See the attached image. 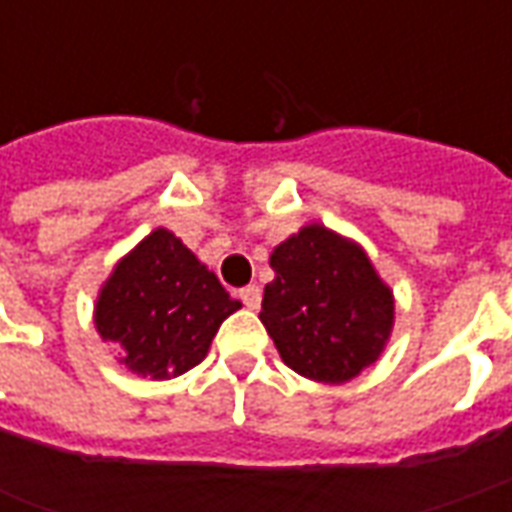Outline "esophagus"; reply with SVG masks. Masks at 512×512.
<instances>
[{"instance_id": "obj_1", "label": "esophagus", "mask_w": 512, "mask_h": 512, "mask_svg": "<svg viewBox=\"0 0 512 512\" xmlns=\"http://www.w3.org/2000/svg\"><path fill=\"white\" fill-rule=\"evenodd\" d=\"M238 296H241V301H244L249 310H257V307H260V299H263V293H260L257 285H246V288L238 290Z\"/></svg>"}]
</instances>
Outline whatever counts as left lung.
Returning <instances> with one entry per match:
<instances>
[{
    "label": "left lung",
    "instance_id": "8db88e82",
    "mask_svg": "<svg viewBox=\"0 0 512 512\" xmlns=\"http://www.w3.org/2000/svg\"><path fill=\"white\" fill-rule=\"evenodd\" d=\"M271 268L260 321L290 370L343 384L376 362L395 301L359 246L310 224L274 249Z\"/></svg>",
    "mask_w": 512,
    "mask_h": 512
}]
</instances>
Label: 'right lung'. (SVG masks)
I'll list each match as a JSON object with an SVG mask.
<instances>
[{
	"label": "right lung",
	"instance_id": "right-lung-1",
	"mask_svg": "<svg viewBox=\"0 0 512 512\" xmlns=\"http://www.w3.org/2000/svg\"><path fill=\"white\" fill-rule=\"evenodd\" d=\"M238 307L241 301L227 296L180 238L156 230L109 277L95 326L134 373L169 378L200 365L222 321Z\"/></svg>",
	"mask_w": 512,
	"mask_h": 512
}]
</instances>
